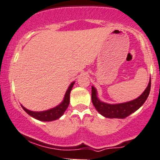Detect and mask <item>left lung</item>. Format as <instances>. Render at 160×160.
<instances>
[{"label": "left lung", "instance_id": "8db88e82", "mask_svg": "<svg viewBox=\"0 0 160 160\" xmlns=\"http://www.w3.org/2000/svg\"><path fill=\"white\" fill-rule=\"evenodd\" d=\"M150 87L151 79L149 80V84L143 91V93L137 99H134L129 102H122V103L110 104L101 101L97 97V89L93 86H92V102H93L96 110L104 117L110 119H124L142 107L149 96V92H150Z\"/></svg>", "mask_w": 160, "mask_h": 160}]
</instances>
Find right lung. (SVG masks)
Listing matches in <instances>:
<instances>
[{"mask_svg": "<svg viewBox=\"0 0 160 160\" xmlns=\"http://www.w3.org/2000/svg\"><path fill=\"white\" fill-rule=\"evenodd\" d=\"M74 83L75 81L72 82L70 83L68 89H67V90L66 91V93H65L63 101L60 102L59 105L57 106V107H53V108L49 109L48 110L37 112V111H31L30 110H28V109L25 108L22 105H21V107H22L23 110L27 113L29 114L31 117H33V118L37 119L38 120L43 121V122H50V121L58 120L60 117L63 116V114L64 113V112L66 111L67 107H68L69 103H70V93Z\"/></svg>", "mask_w": 160, "mask_h": 160, "instance_id": "1", "label": "right lung"}]
</instances>
